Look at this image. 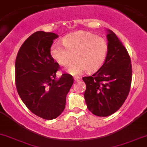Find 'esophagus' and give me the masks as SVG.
<instances>
[{
  "label": "esophagus",
  "mask_w": 147,
  "mask_h": 147,
  "mask_svg": "<svg viewBox=\"0 0 147 147\" xmlns=\"http://www.w3.org/2000/svg\"><path fill=\"white\" fill-rule=\"evenodd\" d=\"M81 78L79 77H74V80H75V82H79V80H80Z\"/></svg>",
  "instance_id": "34e87169"
}]
</instances>
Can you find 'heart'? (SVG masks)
<instances>
[{"label": "heart", "mask_w": 147, "mask_h": 147, "mask_svg": "<svg viewBox=\"0 0 147 147\" xmlns=\"http://www.w3.org/2000/svg\"><path fill=\"white\" fill-rule=\"evenodd\" d=\"M63 45L55 43L50 53L59 65L67 66L73 58L75 61L67 71L72 75L86 71L92 73L104 65L109 52V45L104 38L86 31H77L64 37Z\"/></svg>", "instance_id": "obj_1"}]
</instances>
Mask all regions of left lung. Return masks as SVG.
<instances>
[{
  "mask_svg": "<svg viewBox=\"0 0 147 147\" xmlns=\"http://www.w3.org/2000/svg\"><path fill=\"white\" fill-rule=\"evenodd\" d=\"M109 52L104 65L82 79L86 85L84 98L88 109L99 117L113 114L129 95L132 65L127 50L116 34L108 30Z\"/></svg>",
  "mask_w": 147,
  "mask_h": 147,
  "instance_id": "1",
  "label": "left lung"
}]
</instances>
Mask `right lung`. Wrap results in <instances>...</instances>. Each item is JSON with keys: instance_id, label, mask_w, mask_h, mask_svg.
Segmentation results:
<instances>
[{"instance_id": "add662e5", "label": "right lung", "mask_w": 147, "mask_h": 147, "mask_svg": "<svg viewBox=\"0 0 147 147\" xmlns=\"http://www.w3.org/2000/svg\"><path fill=\"white\" fill-rule=\"evenodd\" d=\"M57 37L43 31L32 34L20 48L15 62V82L20 97L31 112L49 120L62 113L74 82L72 76L67 73L56 79L60 67L50 55V48Z\"/></svg>"}]
</instances>
